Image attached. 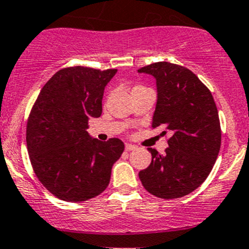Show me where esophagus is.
<instances>
[{"instance_id": "1", "label": "esophagus", "mask_w": 249, "mask_h": 249, "mask_svg": "<svg viewBox=\"0 0 249 249\" xmlns=\"http://www.w3.org/2000/svg\"><path fill=\"white\" fill-rule=\"evenodd\" d=\"M125 151H134L137 150V146L135 145H132V143H125Z\"/></svg>"}]
</instances>
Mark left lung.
Wrapping results in <instances>:
<instances>
[{
  "label": "left lung",
  "instance_id": "obj_1",
  "mask_svg": "<svg viewBox=\"0 0 249 249\" xmlns=\"http://www.w3.org/2000/svg\"><path fill=\"white\" fill-rule=\"evenodd\" d=\"M138 71L152 75L157 84L152 127L171 134L164 155L147 148L152 160L139 178L158 198H181L198 188L216 163L222 139L218 110L210 89L189 69L156 62Z\"/></svg>",
  "mask_w": 249,
  "mask_h": 249
}]
</instances>
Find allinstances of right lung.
I'll use <instances>...</instances> for the list:
<instances>
[{
    "mask_svg": "<svg viewBox=\"0 0 249 249\" xmlns=\"http://www.w3.org/2000/svg\"><path fill=\"white\" fill-rule=\"evenodd\" d=\"M117 69L69 67L43 86L27 121L26 142L38 180L58 199L86 201L106 191L121 157L117 138L99 142L87 132L102 115L104 89Z\"/></svg>",
    "mask_w": 249,
    "mask_h": 249,
    "instance_id": "right-lung-1",
    "label": "right lung"
}]
</instances>
